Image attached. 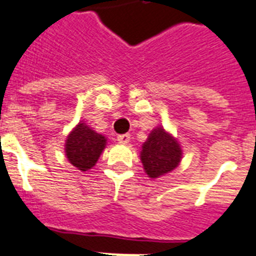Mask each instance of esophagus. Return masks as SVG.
<instances>
[{
    "mask_svg": "<svg viewBox=\"0 0 256 256\" xmlns=\"http://www.w3.org/2000/svg\"><path fill=\"white\" fill-rule=\"evenodd\" d=\"M130 140V134H118V141L122 142V144H128Z\"/></svg>",
    "mask_w": 256,
    "mask_h": 256,
    "instance_id": "34e87169",
    "label": "esophagus"
}]
</instances>
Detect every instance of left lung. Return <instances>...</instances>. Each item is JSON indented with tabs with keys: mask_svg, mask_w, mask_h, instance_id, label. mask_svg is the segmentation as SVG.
Returning a JSON list of instances; mask_svg holds the SVG:
<instances>
[{
	"mask_svg": "<svg viewBox=\"0 0 256 256\" xmlns=\"http://www.w3.org/2000/svg\"><path fill=\"white\" fill-rule=\"evenodd\" d=\"M182 153L177 140L158 126L150 132L148 140L142 145L141 162L145 173L152 178H157L177 168Z\"/></svg>",
	"mask_w": 256,
	"mask_h": 256,
	"instance_id": "8db88e82",
	"label": "left lung"
}]
</instances>
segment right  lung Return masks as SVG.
Instances as JSON below:
<instances>
[{"label": "right lung", "instance_id": "add662e5", "mask_svg": "<svg viewBox=\"0 0 256 256\" xmlns=\"http://www.w3.org/2000/svg\"><path fill=\"white\" fill-rule=\"evenodd\" d=\"M107 138L96 134L84 122H79L66 141L67 158L79 170L86 172L96 164L106 148Z\"/></svg>", "mask_w": 256, "mask_h": 256}]
</instances>
